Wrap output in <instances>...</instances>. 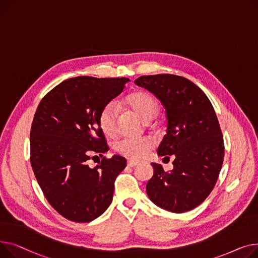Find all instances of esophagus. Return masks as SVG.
Returning a JSON list of instances; mask_svg holds the SVG:
<instances>
[{"label": "esophagus", "mask_w": 258, "mask_h": 258, "mask_svg": "<svg viewBox=\"0 0 258 258\" xmlns=\"http://www.w3.org/2000/svg\"><path fill=\"white\" fill-rule=\"evenodd\" d=\"M128 166H130V168H134V166H136L139 164V162H135V161H128Z\"/></svg>", "instance_id": "34e87169"}]
</instances>
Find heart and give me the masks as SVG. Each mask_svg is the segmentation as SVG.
<instances>
[{
	"label": "heart",
	"mask_w": 258,
	"mask_h": 258,
	"mask_svg": "<svg viewBox=\"0 0 258 258\" xmlns=\"http://www.w3.org/2000/svg\"><path fill=\"white\" fill-rule=\"evenodd\" d=\"M125 103L138 113L144 120L149 122L154 118L158 111L159 105L156 99L146 92H135L126 97ZM117 107L114 103H108L102 109L99 115V126L102 132L112 136L116 133ZM153 142L148 138H126L116 145L117 152L127 158L139 160L144 158L149 151L152 149Z\"/></svg>",
	"instance_id": "1"
}]
</instances>
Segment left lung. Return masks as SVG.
<instances>
[{
	"mask_svg": "<svg viewBox=\"0 0 258 258\" xmlns=\"http://www.w3.org/2000/svg\"><path fill=\"white\" fill-rule=\"evenodd\" d=\"M135 84L161 101L168 123L157 154L175 157L170 172L151 163L154 174L146 186L148 197L171 213L191 210L215 187L224 160L223 135L213 105L198 86L181 76H142Z\"/></svg>",
	"mask_w": 258,
	"mask_h": 258,
	"instance_id": "1",
	"label": "left lung"
}]
</instances>
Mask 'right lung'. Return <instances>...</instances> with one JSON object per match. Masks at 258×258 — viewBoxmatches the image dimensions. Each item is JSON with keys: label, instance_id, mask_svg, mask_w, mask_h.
<instances>
[{"label": "right lung", "instance_id": "1", "mask_svg": "<svg viewBox=\"0 0 258 258\" xmlns=\"http://www.w3.org/2000/svg\"><path fill=\"white\" fill-rule=\"evenodd\" d=\"M128 81L71 78L45 95L36 109L30 131L32 169L49 203L70 221L90 222L111 204L114 181L126 168V158L104 157L94 169L87 160L108 151L99 115Z\"/></svg>", "mask_w": 258, "mask_h": 258}]
</instances>
